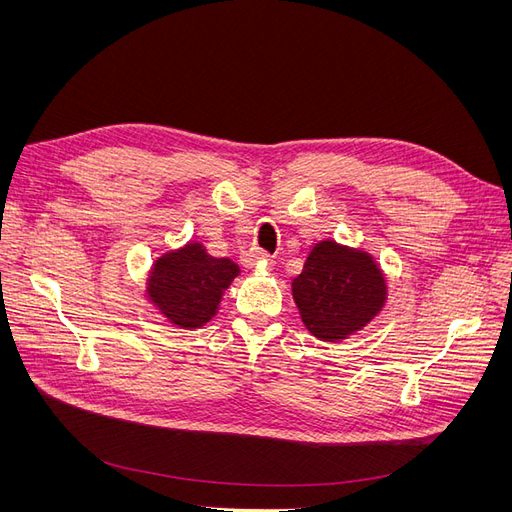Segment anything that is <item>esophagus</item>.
Returning <instances> with one entry per match:
<instances>
[{
  "label": "esophagus",
  "mask_w": 512,
  "mask_h": 512,
  "mask_svg": "<svg viewBox=\"0 0 512 512\" xmlns=\"http://www.w3.org/2000/svg\"><path fill=\"white\" fill-rule=\"evenodd\" d=\"M261 257H267V255H265L263 251H259V249H257V251L247 253V255H245V259H242V261H245V265H247V267H253V265H255V261H257V259H261Z\"/></svg>",
  "instance_id": "1"
}]
</instances>
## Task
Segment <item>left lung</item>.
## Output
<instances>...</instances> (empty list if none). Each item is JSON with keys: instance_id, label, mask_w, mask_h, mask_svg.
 I'll return each mask as SVG.
<instances>
[{"instance_id": "1", "label": "left lung", "mask_w": 512, "mask_h": 512, "mask_svg": "<svg viewBox=\"0 0 512 512\" xmlns=\"http://www.w3.org/2000/svg\"><path fill=\"white\" fill-rule=\"evenodd\" d=\"M292 297L307 330L319 340L334 342L378 315L386 301V282L367 253L324 240L292 280Z\"/></svg>"}]
</instances>
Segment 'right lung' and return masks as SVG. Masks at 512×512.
I'll return each mask as SVG.
<instances>
[{"label":"right lung","mask_w":512,"mask_h":512,"mask_svg":"<svg viewBox=\"0 0 512 512\" xmlns=\"http://www.w3.org/2000/svg\"><path fill=\"white\" fill-rule=\"evenodd\" d=\"M238 276L230 259H215L199 242L157 259L149 278V299L172 324L199 328L215 315L222 292Z\"/></svg>","instance_id":"1"}]
</instances>
